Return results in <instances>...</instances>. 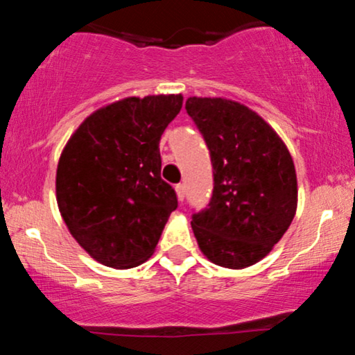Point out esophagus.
Instances as JSON below:
<instances>
[{
    "instance_id": "esophagus-1",
    "label": "esophagus",
    "mask_w": 355,
    "mask_h": 355,
    "mask_svg": "<svg viewBox=\"0 0 355 355\" xmlns=\"http://www.w3.org/2000/svg\"><path fill=\"white\" fill-rule=\"evenodd\" d=\"M175 192H177V198H178V200L184 202V198H185V185H184V184L175 185Z\"/></svg>"
}]
</instances>
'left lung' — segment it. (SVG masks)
Returning <instances> with one entry per match:
<instances>
[{"mask_svg":"<svg viewBox=\"0 0 355 355\" xmlns=\"http://www.w3.org/2000/svg\"><path fill=\"white\" fill-rule=\"evenodd\" d=\"M185 109L214 166L209 207L192 217L198 248L217 266H252L270 254L297 214L293 158L270 124L237 101L193 96Z\"/></svg>","mask_w":355,"mask_h":355,"instance_id":"1","label":"left lung"}]
</instances>
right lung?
<instances>
[{
    "mask_svg": "<svg viewBox=\"0 0 355 355\" xmlns=\"http://www.w3.org/2000/svg\"><path fill=\"white\" fill-rule=\"evenodd\" d=\"M182 104V94L114 101L87 116L62 150L58 210L73 239L97 263L128 270L155 252L178 204L159 175V138Z\"/></svg>",
    "mask_w": 355,
    "mask_h": 355,
    "instance_id": "right-lung-1",
    "label": "right lung"
}]
</instances>
